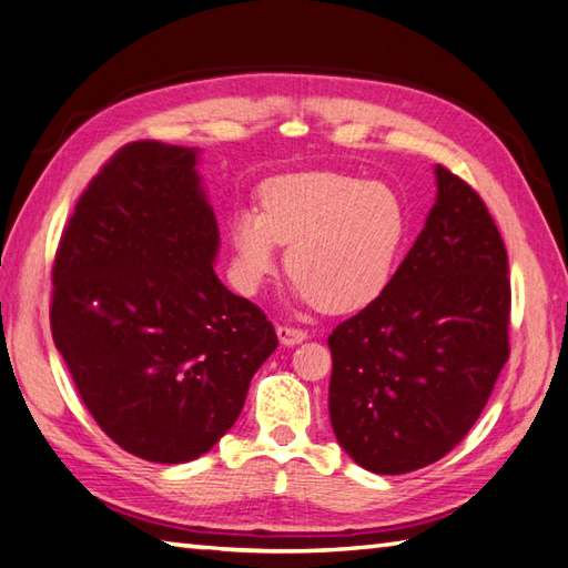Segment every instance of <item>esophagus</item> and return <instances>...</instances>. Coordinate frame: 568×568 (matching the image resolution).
<instances>
[{
	"label": "esophagus",
	"mask_w": 568,
	"mask_h": 568,
	"mask_svg": "<svg viewBox=\"0 0 568 568\" xmlns=\"http://www.w3.org/2000/svg\"><path fill=\"white\" fill-rule=\"evenodd\" d=\"M278 336H281L283 346H297L307 338V332H305V328H297V326H290V324H278Z\"/></svg>",
	"instance_id": "obj_1"
}]
</instances>
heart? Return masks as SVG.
<instances>
[{
	"label": "heart",
	"mask_w": 568,
	"mask_h": 568,
	"mask_svg": "<svg viewBox=\"0 0 568 568\" xmlns=\"http://www.w3.org/2000/svg\"><path fill=\"white\" fill-rule=\"evenodd\" d=\"M406 207L385 183L336 171H297L261 186V210L230 222L234 278L256 290L278 266V244L295 293L326 312H355L387 287L406 236Z\"/></svg>",
	"instance_id": "b5f03b06"
}]
</instances>
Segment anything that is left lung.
I'll return each instance as SVG.
<instances>
[{
    "label": "left lung",
    "mask_w": 568,
    "mask_h": 568,
    "mask_svg": "<svg viewBox=\"0 0 568 568\" xmlns=\"http://www.w3.org/2000/svg\"><path fill=\"white\" fill-rule=\"evenodd\" d=\"M438 197L397 273L332 336L328 416L375 474L438 463L477 424L510 355L508 254L479 193L435 166Z\"/></svg>",
    "instance_id": "obj_1"
}]
</instances>
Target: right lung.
I'll return each instance as SVG.
<instances>
[{"label":"right lung","instance_id":"right-lung-1","mask_svg":"<svg viewBox=\"0 0 568 568\" xmlns=\"http://www.w3.org/2000/svg\"><path fill=\"white\" fill-rule=\"evenodd\" d=\"M195 162L176 144H125L79 195L52 263L50 332L79 397L115 445L162 465L234 426L278 346L266 314L215 275Z\"/></svg>","mask_w":568,"mask_h":568}]
</instances>
